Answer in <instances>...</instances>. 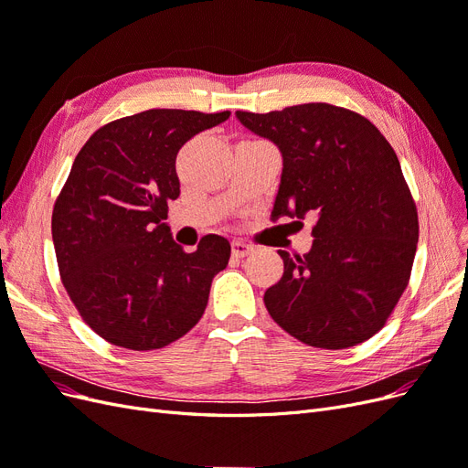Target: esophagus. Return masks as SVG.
Masks as SVG:
<instances>
[{
	"instance_id": "esophagus-1",
	"label": "esophagus",
	"mask_w": 468,
	"mask_h": 468,
	"mask_svg": "<svg viewBox=\"0 0 468 468\" xmlns=\"http://www.w3.org/2000/svg\"><path fill=\"white\" fill-rule=\"evenodd\" d=\"M251 251H253V246L242 242V239H234L232 242V256L234 258H246Z\"/></svg>"
}]
</instances>
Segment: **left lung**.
<instances>
[{"label": "left lung", "instance_id": "left-lung-1", "mask_svg": "<svg viewBox=\"0 0 468 468\" xmlns=\"http://www.w3.org/2000/svg\"><path fill=\"white\" fill-rule=\"evenodd\" d=\"M236 119L281 152L271 220H314L303 258L279 250L285 271L263 294L267 313L313 347L365 342L402 296L418 244L416 205L392 146L371 121L328 103L236 111Z\"/></svg>", "mask_w": 468, "mask_h": 468}]
</instances>
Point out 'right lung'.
I'll return each mask as SVG.
<instances>
[{
	"label": "right lung",
	"mask_w": 468,
	"mask_h": 468,
	"mask_svg": "<svg viewBox=\"0 0 468 468\" xmlns=\"http://www.w3.org/2000/svg\"><path fill=\"white\" fill-rule=\"evenodd\" d=\"M229 117L143 111L101 126L76 155L54 205L52 242L69 299L109 344L160 349L201 320L230 242L210 234L187 253L164 220L179 197V148Z\"/></svg>",
	"instance_id": "right-lung-1"
}]
</instances>
